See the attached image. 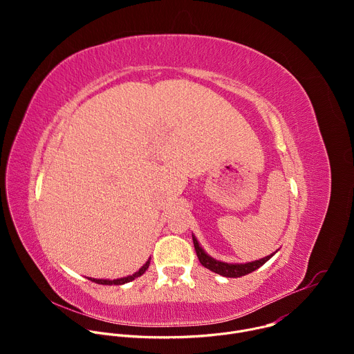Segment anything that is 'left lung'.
<instances>
[{"instance_id": "8db88e82", "label": "left lung", "mask_w": 354, "mask_h": 354, "mask_svg": "<svg viewBox=\"0 0 354 354\" xmlns=\"http://www.w3.org/2000/svg\"><path fill=\"white\" fill-rule=\"evenodd\" d=\"M192 238H193V245H194V250H196V255L200 261V263L203 265L206 269L217 273V274H221L224 277H241V276H245L248 273H252L255 272L257 269H259L262 265H265L276 252H273L272 255L266 257V258H262L259 261H255V262H248V263H227V262H221V261H217L214 258H212L210 255H207V252H205V249L200 246L197 238L192 234Z\"/></svg>"}]
</instances>
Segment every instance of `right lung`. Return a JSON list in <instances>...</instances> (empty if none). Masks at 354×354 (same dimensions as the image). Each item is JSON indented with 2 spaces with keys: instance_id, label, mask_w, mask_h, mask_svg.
I'll list each match as a JSON object with an SVG mask.
<instances>
[{
  "instance_id": "obj_1",
  "label": "right lung",
  "mask_w": 354,
  "mask_h": 354,
  "mask_svg": "<svg viewBox=\"0 0 354 354\" xmlns=\"http://www.w3.org/2000/svg\"><path fill=\"white\" fill-rule=\"evenodd\" d=\"M149 261H151V258L145 262V265H142L141 268H140V270L138 272H136L134 274H131V276H127V277H120V279H115V280H109V279H92V277H88L91 281H93V283H96V284H105V286H120V284H124V283H129V281H133L134 279H137V277H140L141 274H144L145 273V270L148 269V266H149Z\"/></svg>"
}]
</instances>
